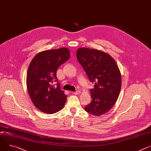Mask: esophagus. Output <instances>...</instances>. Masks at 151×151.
<instances>
[{"label":"esophagus","instance_id":"esophagus-1","mask_svg":"<svg viewBox=\"0 0 151 151\" xmlns=\"http://www.w3.org/2000/svg\"><path fill=\"white\" fill-rule=\"evenodd\" d=\"M80 93H81V91L79 90H78V91H75V92H73V94H79Z\"/></svg>","mask_w":151,"mask_h":151}]
</instances>
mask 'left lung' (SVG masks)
<instances>
[{
	"mask_svg": "<svg viewBox=\"0 0 151 151\" xmlns=\"http://www.w3.org/2000/svg\"><path fill=\"white\" fill-rule=\"evenodd\" d=\"M76 57L90 81L94 84L90 90L91 101L84 109L96 116L106 113L116 104L121 89L118 65L109 54L97 49L79 48Z\"/></svg>",
	"mask_w": 151,
	"mask_h": 151,
	"instance_id": "obj_1",
	"label": "left lung"
}]
</instances>
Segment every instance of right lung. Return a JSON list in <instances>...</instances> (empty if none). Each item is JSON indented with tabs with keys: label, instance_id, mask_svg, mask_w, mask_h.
I'll return each mask as SVG.
<instances>
[{
	"label": "right lung",
	"instance_id": "obj_1",
	"mask_svg": "<svg viewBox=\"0 0 151 151\" xmlns=\"http://www.w3.org/2000/svg\"><path fill=\"white\" fill-rule=\"evenodd\" d=\"M66 47L37 53L27 72L26 86L34 106L43 113H55L64 107L67 96L60 88L58 68L70 57Z\"/></svg>",
	"mask_w": 151,
	"mask_h": 151
}]
</instances>
